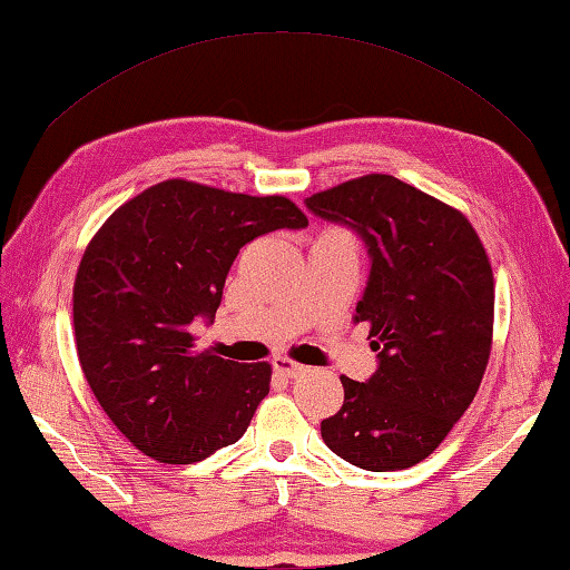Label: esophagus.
<instances>
[{"label":"esophagus","mask_w":570,"mask_h":570,"mask_svg":"<svg viewBox=\"0 0 570 570\" xmlns=\"http://www.w3.org/2000/svg\"><path fill=\"white\" fill-rule=\"evenodd\" d=\"M274 373L284 375V377H296V375L306 373V367L299 365V363H294V360H288V357H276L274 360Z\"/></svg>","instance_id":"obj_1"}]
</instances>
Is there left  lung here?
Masks as SVG:
<instances>
[{
  "label": "left lung",
  "mask_w": 570,
  "mask_h": 570,
  "mask_svg": "<svg viewBox=\"0 0 570 570\" xmlns=\"http://www.w3.org/2000/svg\"><path fill=\"white\" fill-rule=\"evenodd\" d=\"M365 243L370 276L355 322L370 324L377 367L342 375V409L322 421L334 454L367 472L426 459L462 419L492 347L494 282L462 213L391 175L350 179L304 200Z\"/></svg>",
  "instance_id": "obj_1"
}]
</instances>
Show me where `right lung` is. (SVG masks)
I'll list each match as a JSON object with an SVG mask.
<instances>
[{
  "label": "right lung",
  "instance_id": "obj_1",
  "mask_svg": "<svg viewBox=\"0 0 570 570\" xmlns=\"http://www.w3.org/2000/svg\"><path fill=\"white\" fill-rule=\"evenodd\" d=\"M306 223L286 197L167 179L121 205L88 243L73 286L78 360L141 454L193 464L246 433L271 365L195 350L193 324L215 320L246 243Z\"/></svg>",
  "mask_w": 570,
  "mask_h": 570
}]
</instances>
